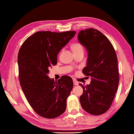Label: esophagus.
<instances>
[{
    "label": "esophagus",
    "instance_id": "34e87169",
    "mask_svg": "<svg viewBox=\"0 0 134 134\" xmlns=\"http://www.w3.org/2000/svg\"><path fill=\"white\" fill-rule=\"evenodd\" d=\"M73 82H74V85H79L78 82L76 81V80H75V79H74V80H73Z\"/></svg>",
    "mask_w": 134,
    "mask_h": 134
}]
</instances>
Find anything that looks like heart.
Returning <instances> with one entry per match:
<instances>
[{
  "instance_id": "obj_1",
  "label": "heart",
  "mask_w": 134,
  "mask_h": 134,
  "mask_svg": "<svg viewBox=\"0 0 134 134\" xmlns=\"http://www.w3.org/2000/svg\"><path fill=\"white\" fill-rule=\"evenodd\" d=\"M72 50L74 53L76 52H83V47L82 46V45L79 42H76V43L74 44L72 46Z\"/></svg>"
}]
</instances>
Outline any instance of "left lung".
I'll return each mask as SVG.
<instances>
[{
  "mask_svg": "<svg viewBox=\"0 0 134 134\" xmlns=\"http://www.w3.org/2000/svg\"><path fill=\"white\" fill-rule=\"evenodd\" d=\"M78 39L88 54L86 67L82 72L92 79L86 86L79 84L83 88L81 105L90 114L100 115L109 109L118 88L117 56L110 41L98 30H82Z\"/></svg>",
  "mask_w": 134,
  "mask_h": 134,
  "instance_id": "8db88e82",
  "label": "left lung"
}]
</instances>
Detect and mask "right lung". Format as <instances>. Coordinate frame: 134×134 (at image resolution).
<instances>
[{"instance_id":"obj_1","label":"right lung","mask_w":134,"mask_h":134,"mask_svg":"<svg viewBox=\"0 0 134 134\" xmlns=\"http://www.w3.org/2000/svg\"><path fill=\"white\" fill-rule=\"evenodd\" d=\"M76 33L37 32L22 44L18 55L20 85L29 104L38 115L53 119L64 112L73 87L72 78L62 76L57 82L48 76L57 64V56Z\"/></svg>"}]
</instances>
